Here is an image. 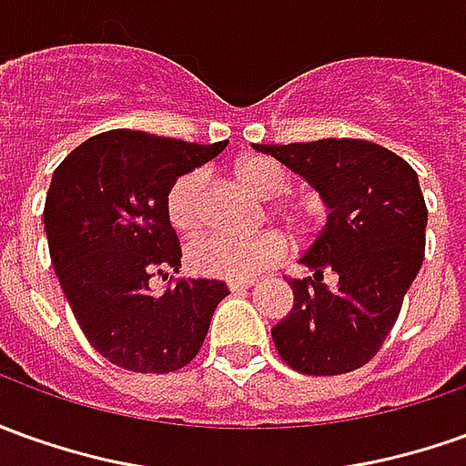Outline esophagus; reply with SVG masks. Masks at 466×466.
I'll return each mask as SVG.
<instances>
[{
  "label": "esophagus",
  "mask_w": 466,
  "mask_h": 466,
  "mask_svg": "<svg viewBox=\"0 0 466 466\" xmlns=\"http://www.w3.org/2000/svg\"><path fill=\"white\" fill-rule=\"evenodd\" d=\"M248 287H251V281H230V284H228V289H230L233 294H240V291H246Z\"/></svg>",
  "instance_id": "obj_1"
}]
</instances>
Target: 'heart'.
Returning a JSON list of instances; mask_svg holds the SVG:
<instances>
[{
  "label": "heart",
  "mask_w": 466,
  "mask_h": 466,
  "mask_svg": "<svg viewBox=\"0 0 466 466\" xmlns=\"http://www.w3.org/2000/svg\"><path fill=\"white\" fill-rule=\"evenodd\" d=\"M233 175L261 200L281 198L291 185L287 167L279 165L271 157L251 154L233 165ZM167 220L179 233H195L205 220L202 205V175L185 172L179 175L165 200ZM274 215L287 223L289 230L304 236L312 228L317 208L312 202H276ZM287 253V240L279 233H258V236H228V233H208L195 238L187 246V261L202 276L226 279V281H248L268 266L279 264Z\"/></svg>",
  "instance_id": "1"
}]
</instances>
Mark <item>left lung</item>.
I'll list each match as a JSON object with an SVG mask.
<instances>
[{
	"mask_svg": "<svg viewBox=\"0 0 466 466\" xmlns=\"http://www.w3.org/2000/svg\"><path fill=\"white\" fill-rule=\"evenodd\" d=\"M325 200L327 226L291 279L294 307L271 329L281 360L304 375H342L375 358L423 264L426 202L413 167L380 144L319 139L256 144ZM325 270L336 274L327 288Z\"/></svg>",
	"mask_w": 466,
	"mask_h": 466,
	"instance_id": "obj_1",
	"label": "left lung"
}]
</instances>
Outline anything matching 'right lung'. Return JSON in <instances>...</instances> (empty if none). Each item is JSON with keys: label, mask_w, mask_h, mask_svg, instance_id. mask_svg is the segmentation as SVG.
<instances>
[{"label": "right lung", "mask_w": 466, "mask_h": 466, "mask_svg": "<svg viewBox=\"0 0 466 466\" xmlns=\"http://www.w3.org/2000/svg\"><path fill=\"white\" fill-rule=\"evenodd\" d=\"M226 141L190 144L114 129L83 141L53 175L45 200L50 258L86 339L131 373H175L200 352L223 281L179 279L182 248L165 200L169 185L210 162Z\"/></svg>", "instance_id": "right-lung-1"}]
</instances>
